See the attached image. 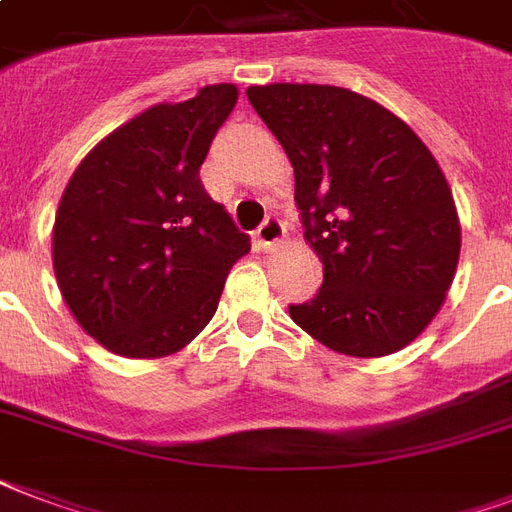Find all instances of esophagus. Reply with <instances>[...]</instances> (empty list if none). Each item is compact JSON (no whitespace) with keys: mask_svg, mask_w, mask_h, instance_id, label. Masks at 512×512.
I'll use <instances>...</instances> for the list:
<instances>
[{"mask_svg":"<svg viewBox=\"0 0 512 512\" xmlns=\"http://www.w3.org/2000/svg\"><path fill=\"white\" fill-rule=\"evenodd\" d=\"M256 237H259L261 248H275L283 237H286V226H283V221H280L278 215H267L264 218V224L259 226V232H256Z\"/></svg>","mask_w":512,"mask_h":512,"instance_id":"1","label":"esophagus"}]
</instances>
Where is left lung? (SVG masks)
I'll return each instance as SVG.
<instances>
[{"instance_id":"left-lung-1","label":"left lung","mask_w":512,"mask_h":512,"mask_svg":"<svg viewBox=\"0 0 512 512\" xmlns=\"http://www.w3.org/2000/svg\"><path fill=\"white\" fill-rule=\"evenodd\" d=\"M294 167L305 240L324 283L288 313L313 340L378 359L416 340L456 275L461 226L432 151L367 96L315 83L251 86Z\"/></svg>"}]
</instances>
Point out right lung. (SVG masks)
I'll list each match as a JSON object with an SVG mask.
<instances>
[{
  "label": "right lung",
  "mask_w": 512,
  "mask_h": 512,
  "mask_svg": "<svg viewBox=\"0 0 512 512\" xmlns=\"http://www.w3.org/2000/svg\"><path fill=\"white\" fill-rule=\"evenodd\" d=\"M237 86L148 107L80 161L53 224L61 297L96 343L126 359L186 348L215 315L232 264L251 251L199 180Z\"/></svg>",
  "instance_id": "obj_1"
}]
</instances>
